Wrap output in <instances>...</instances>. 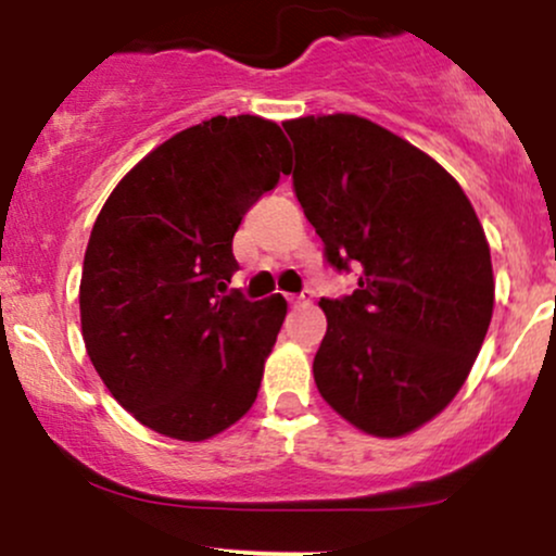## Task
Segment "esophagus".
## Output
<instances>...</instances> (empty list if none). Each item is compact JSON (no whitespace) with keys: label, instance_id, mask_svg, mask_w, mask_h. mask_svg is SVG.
<instances>
[{"label":"esophagus","instance_id":"esophagus-1","mask_svg":"<svg viewBox=\"0 0 556 556\" xmlns=\"http://www.w3.org/2000/svg\"><path fill=\"white\" fill-rule=\"evenodd\" d=\"M287 303H290L292 308H298V305H308V298H305V295H287Z\"/></svg>","mask_w":556,"mask_h":556}]
</instances>
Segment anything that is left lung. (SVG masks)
<instances>
[{"mask_svg": "<svg viewBox=\"0 0 556 556\" xmlns=\"http://www.w3.org/2000/svg\"><path fill=\"white\" fill-rule=\"evenodd\" d=\"M292 188L350 295L321 298V397L374 437H402L460 392L489 331L494 274L468 195L431 156L355 114L282 125Z\"/></svg>", "mask_w": 556, "mask_h": 556, "instance_id": "1", "label": "left lung"}]
</instances>
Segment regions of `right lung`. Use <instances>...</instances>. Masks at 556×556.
<instances>
[{"label":"right lung","instance_id":"1","mask_svg":"<svg viewBox=\"0 0 556 556\" xmlns=\"http://www.w3.org/2000/svg\"><path fill=\"white\" fill-rule=\"evenodd\" d=\"M282 172L290 143L277 123L212 117L140 159L96 216L83 342L112 397L156 433L203 442L256 402L287 303L227 282L242 216Z\"/></svg>","mask_w":556,"mask_h":556}]
</instances>
